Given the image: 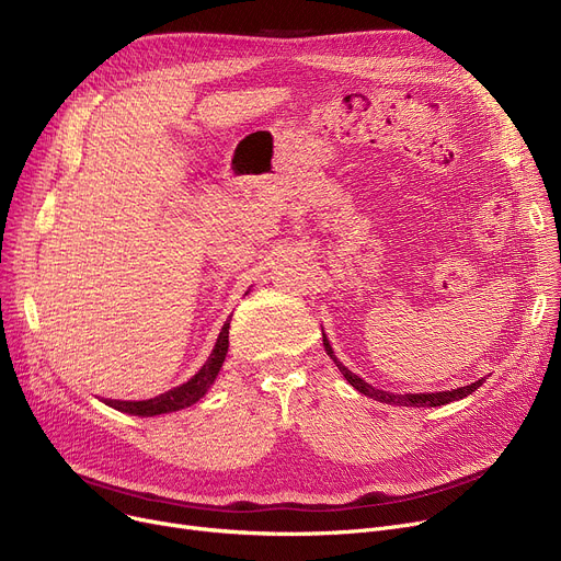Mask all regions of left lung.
I'll return each instance as SVG.
<instances>
[{
  "instance_id": "obj_1",
  "label": "left lung",
  "mask_w": 561,
  "mask_h": 561,
  "mask_svg": "<svg viewBox=\"0 0 561 561\" xmlns=\"http://www.w3.org/2000/svg\"><path fill=\"white\" fill-rule=\"evenodd\" d=\"M322 345H325L328 355L334 359V364L339 366V370L343 373V377L350 381L352 387H355L359 393H364V396H368V398H373V400H377V402H387V404H400V407H440V404H448V402H453V400L466 398L468 393H473L476 389H480V387L484 385V381H486V377H482V379L473 381V385L461 387V389H453V391H438V393H404V396H398V393H389V391L375 389V387L368 385V381H364L362 377H357L355 373H350V370L334 357V352H332V345H330L328 336H322Z\"/></svg>"
}]
</instances>
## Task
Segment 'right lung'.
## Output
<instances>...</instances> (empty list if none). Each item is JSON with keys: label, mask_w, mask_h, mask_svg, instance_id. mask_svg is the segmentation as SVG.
<instances>
[{"label": "right lung", "mask_w": 561, "mask_h": 561, "mask_svg": "<svg viewBox=\"0 0 561 561\" xmlns=\"http://www.w3.org/2000/svg\"><path fill=\"white\" fill-rule=\"evenodd\" d=\"M227 347H229V320L222 325L220 336L216 341V347L206 359V364L186 381V385L170 389L157 398L150 400H138V402H127V400H106L108 407L125 411V414L134 416H157V414H168V411H176L195 404L209 387L216 381L218 370L222 368V362L227 357Z\"/></svg>", "instance_id": "right-lung-1"}]
</instances>
